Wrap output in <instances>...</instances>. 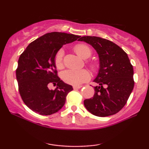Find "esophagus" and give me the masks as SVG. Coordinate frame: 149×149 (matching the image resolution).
<instances>
[{
	"instance_id": "obj_1",
	"label": "esophagus",
	"mask_w": 149,
	"mask_h": 149,
	"mask_svg": "<svg viewBox=\"0 0 149 149\" xmlns=\"http://www.w3.org/2000/svg\"><path fill=\"white\" fill-rule=\"evenodd\" d=\"M82 87V86H73V89H79Z\"/></svg>"
}]
</instances>
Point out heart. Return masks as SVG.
I'll list each match as a JSON object with an SVG mask.
<instances>
[{
    "label": "heart",
    "mask_w": 149,
    "mask_h": 149,
    "mask_svg": "<svg viewBox=\"0 0 149 149\" xmlns=\"http://www.w3.org/2000/svg\"><path fill=\"white\" fill-rule=\"evenodd\" d=\"M74 52L77 55L83 59L89 58L91 56V49L89 46L85 44H78L74 46ZM64 51L60 49L57 52L54 58V63L56 68L61 69L64 67ZM89 66L91 70H96V65L93 63H89ZM90 78V74L88 71L85 69L83 70H73V69H68L65 70L62 74V79L65 83L68 84L74 85V86H79L82 83L86 82Z\"/></svg>",
    "instance_id": "1"
}]
</instances>
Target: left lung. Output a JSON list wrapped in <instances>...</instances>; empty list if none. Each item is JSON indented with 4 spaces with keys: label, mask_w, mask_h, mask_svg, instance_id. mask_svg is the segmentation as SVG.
Instances as JSON below:
<instances>
[{
    "label": "left lung",
    "mask_w": 149,
    "mask_h": 149,
    "mask_svg": "<svg viewBox=\"0 0 149 149\" xmlns=\"http://www.w3.org/2000/svg\"><path fill=\"white\" fill-rule=\"evenodd\" d=\"M95 49L100 58V70L94 82L93 97L84 100L87 111L97 117H107L123 109L134 86L133 66L127 54L113 42L97 36H82Z\"/></svg>",
    "instance_id": "left-lung-1"
}]
</instances>
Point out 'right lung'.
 <instances>
[{
	"label": "right lung",
	"mask_w": 149,
	"mask_h": 149,
	"mask_svg": "<svg viewBox=\"0 0 149 149\" xmlns=\"http://www.w3.org/2000/svg\"><path fill=\"white\" fill-rule=\"evenodd\" d=\"M72 34L47 33L29 44L20 55L16 69L18 89L24 104L41 115H50L62 109L72 87L58 76L54 58L60 49L80 38ZM51 83L57 85L54 91Z\"/></svg>",
	"instance_id": "right-lung-1"
}]
</instances>
